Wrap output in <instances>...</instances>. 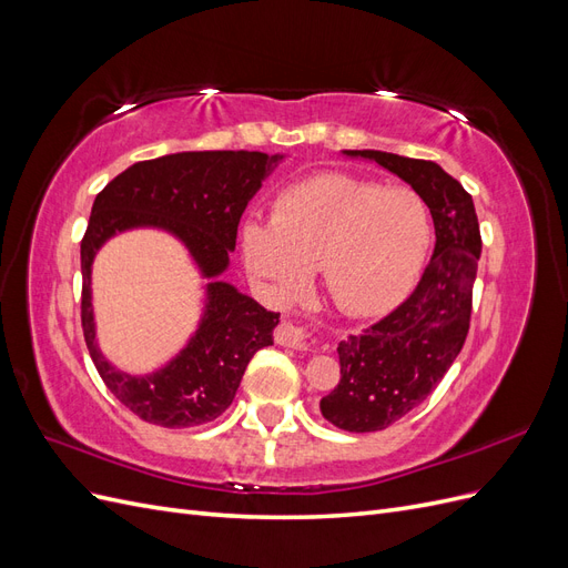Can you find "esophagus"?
<instances>
[{"instance_id": "34e87169", "label": "esophagus", "mask_w": 568, "mask_h": 568, "mask_svg": "<svg viewBox=\"0 0 568 568\" xmlns=\"http://www.w3.org/2000/svg\"><path fill=\"white\" fill-rule=\"evenodd\" d=\"M274 341L280 343V346L286 348H296V351H307L313 346V336L311 332L305 329V326L296 324V322H280L277 329H274Z\"/></svg>"}]
</instances>
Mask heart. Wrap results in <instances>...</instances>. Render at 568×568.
Masks as SVG:
<instances>
[{"instance_id": "b5f03b06", "label": "heart", "mask_w": 568, "mask_h": 568, "mask_svg": "<svg viewBox=\"0 0 568 568\" xmlns=\"http://www.w3.org/2000/svg\"><path fill=\"white\" fill-rule=\"evenodd\" d=\"M239 242L248 272L277 296L296 294L320 267L338 311L365 317L388 311L415 284L432 220L412 189L320 173L286 186L272 222L248 220Z\"/></svg>"}]
</instances>
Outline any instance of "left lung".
Wrapping results in <instances>:
<instances>
[{
    "label": "left lung",
    "instance_id": "1",
    "mask_svg": "<svg viewBox=\"0 0 568 568\" xmlns=\"http://www.w3.org/2000/svg\"><path fill=\"white\" fill-rule=\"evenodd\" d=\"M405 180L434 217L436 246L417 288L357 336L338 343L341 382L322 417L351 434L382 432L426 400L469 334L480 232L471 196L434 161L386 151H343Z\"/></svg>",
    "mask_w": 568,
    "mask_h": 568
}]
</instances>
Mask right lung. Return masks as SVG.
<instances>
[{
    "instance_id": "1",
    "label": "right lung",
    "mask_w": 568,
    "mask_h": 568,
    "mask_svg": "<svg viewBox=\"0 0 568 568\" xmlns=\"http://www.w3.org/2000/svg\"><path fill=\"white\" fill-rule=\"evenodd\" d=\"M284 156L261 151H182L130 165L94 199L88 232L80 244L82 334L106 388L136 417L165 428H186L225 412L251 357L272 346L280 313L217 282L236 246V227L248 201ZM159 226L175 233L204 276L206 311L197 334L159 373L132 377L118 373L100 355L93 338L91 261L118 231Z\"/></svg>"
}]
</instances>
